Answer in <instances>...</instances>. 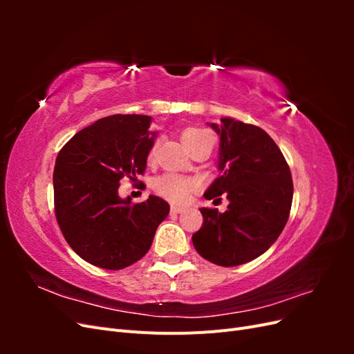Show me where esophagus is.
Here are the masks:
<instances>
[{
  "label": "esophagus",
  "instance_id": "34e87169",
  "mask_svg": "<svg viewBox=\"0 0 354 354\" xmlns=\"http://www.w3.org/2000/svg\"><path fill=\"white\" fill-rule=\"evenodd\" d=\"M183 211H185V208H183V207L171 205V212H173V214H180V212H183Z\"/></svg>",
  "mask_w": 354,
  "mask_h": 354
}]
</instances>
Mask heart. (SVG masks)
I'll use <instances>...</instances> for the list:
<instances>
[{"label":"heart","mask_w":354,"mask_h":354,"mask_svg":"<svg viewBox=\"0 0 354 354\" xmlns=\"http://www.w3.org/2000/svg\"><path fill=\"white\" fill-rule=\"evenodd\" d=\"M181 138H183V143L186 145L189 151H192V149L196 147L198 145L208 140V138H212V136L209 131L203 130V128L192 127V128H186L183 134H181ZM156 146L158 145L155 143L147 153V159L151 160V162L156 156ZM198 187H199V181L196 178L178 176L174 173L162 174L155 181V189L158 194L174 203H186L190 199L192 194L196 192Z\"/></svg>","instance_id":"b5f03b06"}]
</instances>
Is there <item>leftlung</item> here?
I'll return each instance as SVG.
<instances>
[{
  "mask_svg": "<svg viewBox=\"0 0 354 354\" xmlns=\"http://www.w3.org/2000/svg\"><path fill=\"white\" fill-rule=\"evenodd\" d=\"M211 127L220 136L223 174L203 196L224 195L229 205L224 212L201 208L203 223L192 241L205 260L233 267L260 257L279 238L289 218L294 185L281 149L260 127L232 118Z\"/></svg>",
  "mask_w": 354,
  "mask_h": 354,
  "instance_id": "1",
  "label": "left lung"
}]
</instances>
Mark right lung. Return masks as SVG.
<instances>
[{
	"label": "right lung",
	"mask_w": 354,
	"mask_h": 354,
	"mask_svg": "<svg viewBox=\"0 0 354 354\" xmlns=\"http://www.w3.org/2000/svg\"><path fill=\"white\" fill-rule=\"evenodd\" d=\"M147 115H112L85 127L60 149L53 186L59 227L82 260L121 270L149 251L168 212V202L118 196L124 177L137 180L153 146Z\"/></svg>",
	"instance_id": "add662e5"
}]
</instances>
